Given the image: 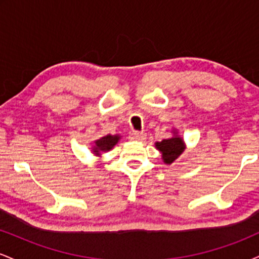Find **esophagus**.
Returning a JSON list of instances; mask_svg holds the SVG:
<instances>
[{
  "instance_id": "esophagus-1",
  "label": "esophagus",
  "mask_w": 259,
  "mask_h": 259,
  "mask_svg": "<svg viewBox=\"0 0 259 259\" xmlns=\"http://www.w3.org/2000/svg\"><path fill=\"white\" fill-rule=\"evenodd\" d=\"M130 139L134 140V141H144L146 139V134L140 133V132H134L130 136Z\"/></svg>"
}]
</instances>
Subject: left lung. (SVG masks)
Segmentation results:
<instances>
[{
	"instance_id": "8db88e82",
	"label": "left lung",
	"mask_w": 259,
	"mask_h": 259,
	"mask_svg": "<svg viewBox=\"0 0 259 259\" xmlns=\"http://www.w3.org/2000/svg\"><path fill=\"white\" fill-rule=\"evenodd\" d=\"M156 147L162 152L163 160L170 164L184 152V141L179 136H174L171 139L156 142Z\"/></svg>"
}]
</instances>
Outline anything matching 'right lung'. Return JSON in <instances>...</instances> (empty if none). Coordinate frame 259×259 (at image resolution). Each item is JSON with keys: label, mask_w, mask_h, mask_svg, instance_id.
Segmentation results:
<instances>
[{"label": "right lung", "mask_w": 259, "mask_h": 259, "mask_svg": "<svg viewBox=\"0 0 259 259\" xmlns=\"http://www.w3.org/2000/svg\"><path fill=\"white\" fill-rule=\"evenodd\" d=\"M118 140H119V136L117 135H107L105 138H101L97 141H95L94 152L96 154H100V152H102V151H109L117 144Z\"/></svg>", "instance_id": "right-lung-1"}]
</instances>
